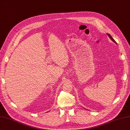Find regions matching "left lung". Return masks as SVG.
<instances>
[{"label":"left lung","instance_id":"left-lung-1","mask_svg":"<svg viewBox=\"0 0 130 130\" xmlns=\"http://www.w3.org/2000/svg\"><path fill=\"white\" fill-rule=\"evenodd\" d=\"M107 35H108V36L109 37V38L111 39V40H112V41H113L114 42H115V43H117V42H116V41H115L113 39V38H112V36H111V35H110V34H107Z\"/></svg>","mask_w":130,"mask_h":130}]
</instances>
